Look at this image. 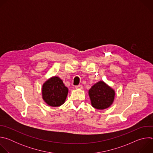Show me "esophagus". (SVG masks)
I'll use <instances>...</instances> for the list:
<instances>
[{
    "label": "esophagus",
    "mask_w": 153,
    "mask_h": 153,
    "mask_svg": "<svg viewBox=\"0 0 153 153\" xmlns=\"http://www.w3.org/2000/svg\"><path fill=\"white\" fill-rule=\"evenodd\" d=\"M75 88H76V89H82V85H77V86H75Z\"/></svg>",
    "instance_id": "esophagus-1"
}]
</instances>
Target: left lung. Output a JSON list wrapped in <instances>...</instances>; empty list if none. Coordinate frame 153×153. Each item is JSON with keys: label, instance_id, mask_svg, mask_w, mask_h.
I'll return each mask as SVG.
<instances>
[{"label": "left lung", "instance_id": "left-lung-1", "mask_svg": "<svg viewBox=\"0 0 153 153\" xmlns=\"http://www.w3.org/2000/svg\"><path fill=\"white\" fill-rule=\"evenodd\" d=\"M92 106L97 110H104L113 103L115 91L103 81L95 83L88 91Z\"/></svg>", "mask_w": 153, "mask_h": 153}]
</instances>
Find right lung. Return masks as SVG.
I'll use <instances>...</instances> for the list:
<instances>
[{
	"instance_id": "right-lung-1",
	"label": "right lung",
	"mask_w": 153,
	"mask_h": 153,
	"mask_svg": "<svg viewBox=\"0 0 153 153\" xmlns=\"http://www.w3.org/2000/svg\"><path fill=\"white\" fill-rule=\"evenodd\" d=\"M68 89L57 76L47 80L42 86V98L51 106H59L66 100Z\"/></svg>"
}]
</instances>
